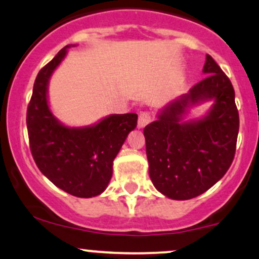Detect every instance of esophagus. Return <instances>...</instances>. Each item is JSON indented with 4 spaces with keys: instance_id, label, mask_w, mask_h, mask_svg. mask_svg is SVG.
Listing matches in <instances>:
<instances>
[{
    "instance_id": "esophagus-1",
    "label": "esophagus",
    "mask_w": 259,
    "mask_h": 259,
    "mask_svg": "<svg viewBox=\"0 0 259 259\" xmlns=\"http://www.w3.org/2000/svg\"><path fill=\"white\" fill-rule=\"evenodd\" d=\"M152 118L153 117L151 112H148V111H142V112H140V117H138V127L140 128L146 127L152 121Z\"/></svg>"
}]
</instances>
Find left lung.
<instances>
[{
	"label": "left lung",
	"instance_id": "8db88e82",
	"mask_svg": "<svg viewBox=\"0 0 259 259\" xmlns=\"http://www.w3.org/2000/svg\"><path fill=\"white\" fill-rule=\"evenodd\" d=\"M202 71L205 79L165 106L143 131L149 177L157 190L174 200L205 193L226 174L235 158L240 128L235 90L208 54ZM212 98L215 104L204 119L182 121L189 106Z\"/></svg>",
	"mask_w": 259,
	"mask_h": 259
}]
</instances>
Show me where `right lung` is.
Returning a JSON list of instances; mask_svg holds the SVG:
<instances>
[{"label":"right lung","instance_id":"right-lung-1","mask_svg":"<svg viewBox=\"0 0 259 259\" xmlns=\"http://www.w3.org/2000/svg\"><path fill=\"white\" fill-rule=\"evenodd\" d=\"M66 46L40 69L27 108V130L33 159L58 188L77 197H93L107 188L112 163L131 131L136 113L111 115L91 127L70 128L53 116L47 100L51 75L68 52Z\"/></svg>","mask_w":259,"mask_h":259}]
</instances>
